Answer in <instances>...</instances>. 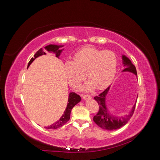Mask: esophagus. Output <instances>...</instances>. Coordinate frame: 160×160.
<instances>
[{"label": "esophagus", "mask_w": 160, "mask_h": 160, "mask_svg": "<svg viewBox=\"0 0 160 160\" xmlns=\"http://www.w3.org/2000/svg\"><path fill=\"white\" fill-rule=\"evenodd\" d=\"M81 97L84 100L91 99V95H81Z\"/></svg>", "instance_id": "obj_1"}]
</instances>
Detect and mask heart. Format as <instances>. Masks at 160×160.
<instances>
[{
    "instance_id": "heart-1",
    "label": "heart",
    "mask_w": 160,
    "mask_h": 160,
    "mask_svg": "<svg viewBox=\"0 0 160 160\" xmlns=\"http://www.w3.org/2000/svg\"><path fill=\"white\" fill-rule=\"evenodd\" d=\"M118 67V58L111 51H102L93 47H87L77 51L73 61L65 63V71L70 84L77 88L85 74L89 79L83 87L86 91L95 87L103 89L113 81Z\"/></svg>"
}]
</instances>
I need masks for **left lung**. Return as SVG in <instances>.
Listing matches in <instances>:
<instances>
[{
  "label": "left lung",
  "instance_id": "left-lung-1",
  "mask_svg": "<svg viewBox=\"0 0 160 160\" xmlns=\"http://www.w3.org/2000/svg\"><path fill=\"white\" fill-rule=\"evenodd\" d=\"M122 63L125 67L122 72H132L137 77V71L135 65L132 63L129 58L124 55H122ZM109 89L110 86L98 96H95L94 98V99L99 104V110L98 114L93 117V121L101 128L109 131H113L123 127L129 122V120L133 114L137 99L128 115L122 116V117L115 116L110 113L107 107V105H106V96L108 94Z\"/></svg>",
  "mask_w": 160,
  "mask_h": 160
}]
</instances>
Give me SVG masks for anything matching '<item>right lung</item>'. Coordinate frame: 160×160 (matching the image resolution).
<instances>
[{"label": "right lung", "instance_id": "add662e5", "mask_svg": "<svg viewBox=\"0 0 160 160\" xmlns=\"http://www.w3.org/2000/svg\"><path fill=\"white\" fill-rule=\"evenodd\" d=\"M64 45H49L46 46L44 48H41L39 50H38L35 54L34 55V58H31L29 62H28L27 67L30 66V65L33 62L36 58L40 57L43 55H46L45 52V51L49 52H52L56 55V57L59 58V56L62 51L64 50V49H61L62 47H63ZM81 101V97L76 94L73 92H71L69 95V98H68V103H67V108L63 112V114L62 115L61 118L56 122L55 123L51 124L49 126L45 127L46 129H55L57 128H59L62 127V125H65L70 119V115L72 109L73 108L74 106L77 105Z\"/></svg>", "mask_w": 160, "mask_h": 160}]
</instances>
